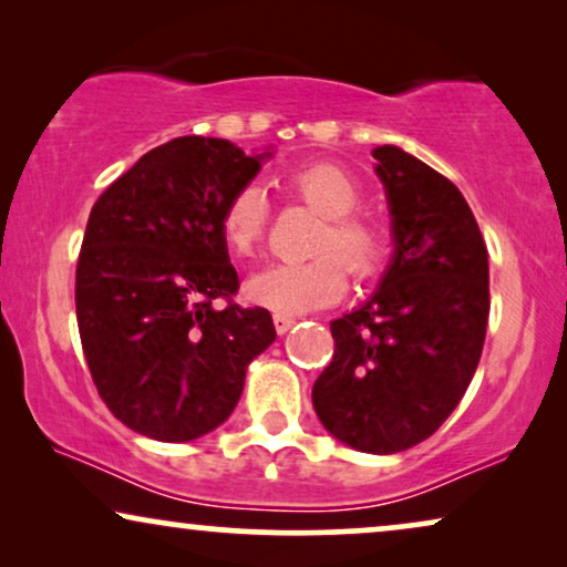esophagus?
Instances as JSON below:
<instances>
[{
	"label": "esophagus",
	"instance_id": "esophagus-1",
	"mask_svg": "<svg viewBox=\"0 0 567 567\" xmlns=\"http://www.w3.org/2000/svg\"><path fill=\"white\" fill-rule=\"evenodd\" d=\"M292 323H296V319H290V316L275 313V329H277V334H288V331L292 329Z\"/></svg>",
	"mask_w": 567,
	"mask_h": 567
}]
</instances>
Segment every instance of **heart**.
I'll return each instance as SVG.
<instances>
[{"mask_svg":"<svg viewBox=\"0 0 567 567\" xmlns=\"http://www.w3.org/2000/svg\"><path fill=\"white\" fill-rule=\"evenodd\" d=\"M290 194L327 217L311 261H279L246 282L254 306L282 316H298L337 303L347 290V269L358 279L379 275L389 256V230L379 217L360 213L362 188L350 171L337 163H313L285 181ZM269 207L259 186H240L220 213L225 246L236 256H251L267 233Z\"/></svg>","mask_w":567,"mask_h":567,"instance_id":"b5f03b06","label":"heart"}]
</instances>
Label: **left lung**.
I'll return each mask as SVG.
<instances>
[{
	"label": "left lung",
	"mask_w": 567,
	"mask_h": 567,
	"mask_svg": "<svg viewBox=\"0 0 567 567\" xmlns=\"http://www.w3.org/2000/svg\"><path fill=\"white\" fill-rule=\"evenodd\" d=\"M394 259L375 296L331 321L334 358L313 383L323 427L365 454H396L462 402L489 313L487 246L462 192L394 145L373 150Z\"/></svg>",
	"instance_id": "8db88e82"
}]
</instances>
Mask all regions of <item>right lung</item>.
<instances>
[{"label": "right lung", "instance_id": "1", "mask_svg": "<svg viewBox=\"0 0 567 567\" xmlns=\"http://www.w3.org/2000/svg\"><path fill=\"white\" fill-rule=\"evenodd\" d=\"M264 157L176 137L93 205L74 277L82 352L105 406L134 433L184 443L223 425L248 362L275 342L267 308L233 303L240 282L220 233L223 205Z\"/></svg>", "mask_w": 567, "mask_h": 567}]
</instances>
